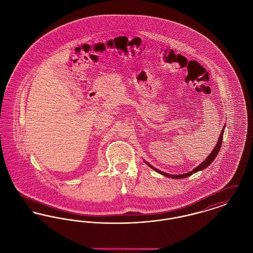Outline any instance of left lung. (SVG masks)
I'll list each match as a JSON object with an SVG mask.
<instances>
[{
    "label": "left lung",
    "mask_w": 253,
    "mask_h": 253,
    "mask_svg": "<svg viewBox=\"0 0 253 253\" xmlns=\"http://www.w3.org/2000/svg\"><path fill=\"white\" fill-rule=\"evenodd\" d=\"M225 127H226V126H224V128H223V130H222V132H221V134H220V136H219V138H218L217 144L215 145V147H214V149L212 150V152L210 154V156L207 157V158L205 159L204 161H203L200 165H198L196 168L193 169V170H191V171H189V172H187V173H183V174H169L167 172L161 171V170L157 169V168L153 167L151 164H149V163H148V162H146V161H145V163H146L149 167H151L153 169H155V170L157 171L158 173H160V174H162V175H165V176L169 177V178H173V179L186 178V177H188V176L192 175L193 173H195V172H197V171H199V170L204 169L207 168L208 166H210V165L212 163V161L214 160V158L217 157V155H218V153H219V151H220V148H221V145H222V140H223V135H224L223 133H224V129H225Z\"/></svg>",
    "instance_id": "obj_1"
}]
</instances>
